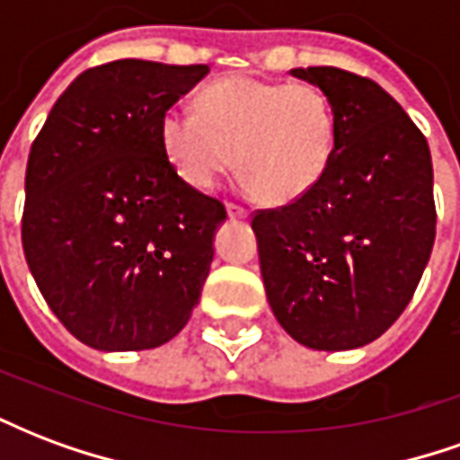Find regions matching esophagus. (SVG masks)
<instances>
[{
	"label": "esophagus",
	"instance_id": "obj_1",
	"mask_svg": "<svg viewBox=\"0 0 460 460\" xmlns=\"http://www.w3.org/2000/svg\"><path fill=\"white\" fill-rule=\"evenodd\" d=\"M226 214H229L231 219H246L249 217V211L243 209V207H239V204H226Z\"/></svg>",
	"mask_w": 460,
	"mask_h": 460
}]
</instances>
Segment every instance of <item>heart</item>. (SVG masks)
<instances>
[{
    "label": "heart",
    "instance_id": "b5f03b06",
    "mask_svg": "<svg viewBox=\"0 0 460 460\" xmlns=\"http://www.w3.org/2000/svg\"><path fill=\"white\" fill-rule=\"evenodd\" d=\"M160 142L194 190H211L236 162L243 190L261 191L270 204H290L328 172L338 118L318 85L229 75L201 91L199 111L167 108Z\"/></svg>",
    "mask_w": 460,
    "mask_h": 460
}]
</instances>
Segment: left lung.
<instances>
[{
  "label": "left lung",
  "mask_w": 460,
  "mask_h": 460,
  "mask_svg": "<svg viewBox=\"0 0 460 460\" xmlns=\"http://www.w3.org/2000/svg\"><path fill=\"white\" fill-rule=\"evenodd\" d=\"M290 75L325 91L338 145L300 199L251 226L273 315L313 349H355L392 328L421 280L436 236L426 137L382 85L332 66Z\"/></svg>",
  "instance_id": "1"
}]
</instances>
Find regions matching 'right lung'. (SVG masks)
I'll return each mask as SVG.
<instances>
[{"instance_id":"1","label":"right lung","mask_w":460,"mask_h":460,"mask_svg":"<svg viewBox=\"0 0 460 460\" xmlns=\"http://www.w3.org/2000/svg\"><path fill=\"white\" fill-rule=\"evenodd\" d=\"M207 74L204 64L140 58L88 68L31 145L26 263L49 308L84 345L160 347L199 303L226 209L174 172L160 120Z\"/></svg>"}]
</instances>
